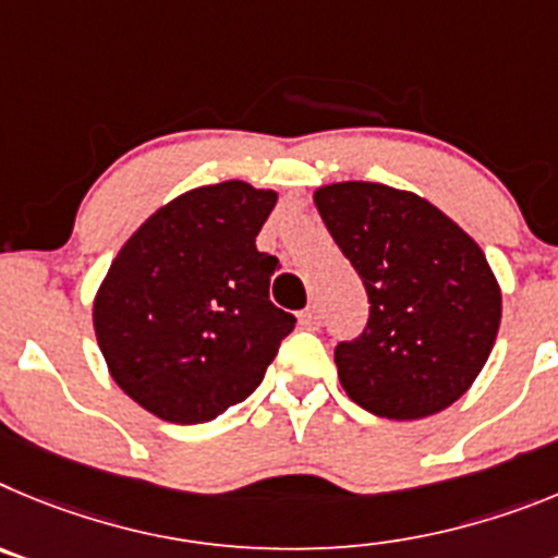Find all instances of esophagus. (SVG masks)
Masks as SVG:
<instances>
[{"label":"esophagus","mask_w":558,"mask_h":558,"mask_svg":"<svg viewBox=\"0 0 558 558\" xmlns=\"http://www.w3.org/2000/svg\"><path fill=\"white\" fill-rule=\"evenodd\" d=\"M300 325H303V328H308V330L319 328V308H316V305L305 308L303 314H300Z\"/></svg>","instance_id":"1"}]
</instances>
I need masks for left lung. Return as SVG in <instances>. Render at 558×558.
Returning a JSON list of instances; mask_svg holds the SVG:
<instances>
[{"label": "left lung", "mask_w": 558, "mask_h": 558, "mask_svg": "<svg viewBox=\"0 0 558 558\" xmlns=\"http://www.w3.org/2000/svg\"><path fill=\"white\" fill-rule=\"evenodd\" d=\"M314 205L369 298L364 333L336 348L341 389L386 420L453 405L500 328L504 298L484 250L434 203L384 183L319 185Z\"/></svg>", "instance_id": "8db88e82"}]
</instances>
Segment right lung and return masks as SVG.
<instances>
[{
    "label": "right lung",
    "mask_w": 558,
    "mask_h": 558,
    "mask_svg": "<svg viewBox=\"0 0 558 558\" xmlns=\"http://www.w3.org/2000/svg\"><path fill=\"white\" fill-rule=\"evenodd\" d=\"M278 192L244 180L160 205L110 260L94 333L110 378L158 420H217L258 389L294 316L269 300L278 258L255 235Z\"/></svg>",
    "instance_id": "obj_1"
}]
</instances>
